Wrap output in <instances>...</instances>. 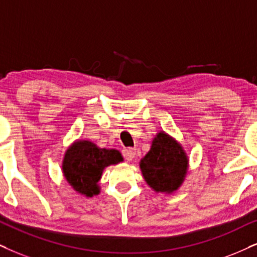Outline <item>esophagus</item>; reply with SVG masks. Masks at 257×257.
Returning a JSON list of instances; mask_svg holds the SVG:
<instances>
[{
  "mask_svg": "<svg viewBox=\"0 0 257 257\" xmlns=\"http://www.w3.org/2000/svg\"><path fill=\"white\" fill-rule=\"evenodd\" d=\"M122 154L126 161H132L133 159L135 158V149L134 148H124L122 151Z\"/></svg>",
  "mask_w": 257,
  "mask_h": 257,
  "instance_id": "obj_1",
  "label": "esophagus"
}]
</instances>
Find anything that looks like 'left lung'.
<instances>
[{"label": "left lung", "mask_w": 257, "mask_h": 257, "mask_svg": "<svg viewBox=\"0 0 257 257\" xmlns=\"http://www.w3.org/2000/svg\"><path fill=\"white\" fill-rule=\"evenodd\" d=\"M188 159L180 144L160 132L152 142L151 151L140 162L146 183L157 192L177 191L186 177Z\"/></svg>", "instance_id": "1"}]
</instances>
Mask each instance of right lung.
Listing matches in <instances>:
<instances>
[{"instance_id":"add662e5","label":"right lung","mask_w":257,"mask_h":257,"mask_svg":"<svg viewBox=\"0 0 257 257\" xmlns=\"http://www.w3.org/2000/svg\"><path fill=\"white\" fill-rule=\"evenodd\" d=\"M123 161L116 149L97 147L90 141H76L67 149L63 160V173L73 190L86 197L99 193L98 181L110 165Z\"/></svg>"}]
</instances>
